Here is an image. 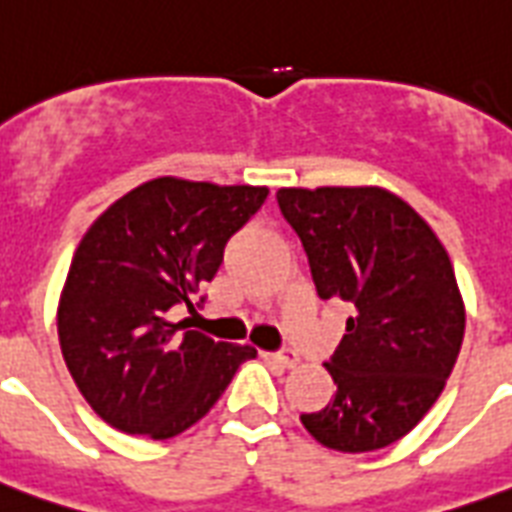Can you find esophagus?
<instances>
[{"label":"esophagus","mask_w":512,"mask_h":512,"mask_svg":"<svg viewBox=\"0 0 512 512\" xmlns=\"http://www.w3.org/2000/svg\"><path fill=\"white\" fill-rule=\"evenodd\" d=\"M268 361H273L281 369H292L297 364V356L292 350H279V353H268Z\"/></svg>","instance_id":"esophagus-1"}]
</instances>
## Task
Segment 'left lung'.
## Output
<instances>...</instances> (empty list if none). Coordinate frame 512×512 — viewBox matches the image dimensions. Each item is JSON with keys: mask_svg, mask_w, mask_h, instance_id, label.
<instances>
[{"mask_svg": "<svg viewBox=\"0 0 512 512\" xmlns=\"http://www.w3.org/2000/svg\"><path fill=\"white\" fill-rule=\"evenodd\" d=\"M321 300L353 308L329 358L337 390L305 430L335 452H374L404 438L436 404L465 335L452 260L401 196L377 185L279 188Z\"/></svg>", "mask_w": 512, "mask_h": 512, "instance_id": "8db88e82", "label": "left lung"}]
</instances>
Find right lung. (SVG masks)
<instances>
[{
  "mask_svg": "<svg viewBox=\"0 0 512 512\" xmlns=\"http://www.w3.org/2000/svg\"><path fill=\"white\" fill-rule=\"evenodd\" d=\"M265 185L156 177L114 201L84 233L58 305V337L76 388L111 428L164 441L223 396L252 345L172 324L215 279L233 233L263 207Z\"/></svg>",
  "mask_w": 512,
  "mask_h": 512,
  "instance_id": "right-lung-1",
  "label": "right lung"
}]
</instances>
